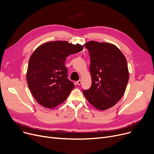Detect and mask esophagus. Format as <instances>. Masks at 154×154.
Returning <instances> with one entry per match:
<instances>
[{"label": "esophagus", "instance_id": "1", "mask_svg": "<svg viewBox=\"0 0 154 154\" xmlns=\"http://www.w3.org/2000/svg\"><path fill=\"white\" fill-rule=\"evenodd\" d=\"M81 83H82V80H79L78 81L76 82V84H77V85H80V84H81Z\"/></svg>", "mask_w": 154, "mask_h": 154}]
</instances>
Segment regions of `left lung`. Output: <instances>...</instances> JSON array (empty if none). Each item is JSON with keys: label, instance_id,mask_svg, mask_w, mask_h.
I'll list each match as a JSON object with an SVG mask.
<instances>
[{"label": "left lung", "instance_id": "obj_1", "mask_svg": "<svg viewBox=\"0 0 154 154\" xmlns=\"http://www.w3.org/2000/svg\"><path fill=\"white\" fill-rule=\"evenodd\" d=\"M92 85L83 91L87 100L100 110L113 107L124 95L129 79L126 59L115 45L89 41Z\"/></svg>", "mask_w": 154, "mask_h": 154}]
</instances>
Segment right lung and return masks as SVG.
Masks as SVG:
<instances>
[{"label": "right lung", "mask_w": 154, "mask_h": 154, "mask_svg": "<svg viewBox=\"0 0 154 154\" xmlns=\"http://www.w3.org/2000/svg\"><path fill=\"white\" fill-rule=\"evenodd\" d=\"M84 47L67 41H52L40 45L31 55L27 82L32 95L42 106L53 109L67 99L75 85L67 79L65 62Z\"/></svg>", "instance_id": "obj_1"}]
</instances>
